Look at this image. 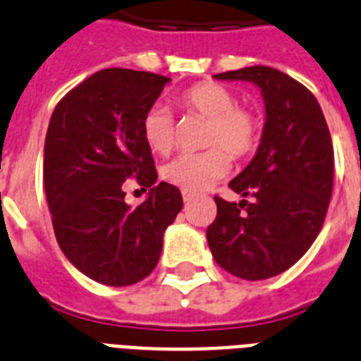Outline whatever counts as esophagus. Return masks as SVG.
Here are the masks:
<instances>
[{"mask_svg": "<svg viewBox=\"0 0 361 361\" xmlns=\"http://www.w3.org/2000/svg\"><path fill=\"white\" fill-rule=\"evenodd\" d=\"M181 196H183V202H185V204H189L190 200L195 198V192H190V190H183V192H181Z\"/></svg>", "mask_w": 361, "mask_h": 361, "instance_id": "34e87169", "label": "esophagus"}]
</instances>
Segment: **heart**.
<instances>
[{
	"label": "heart",
	"mask_w": 361,
	"mask_h": 361,
	"mask_svg": "<svg viewBox=\"0 0 361 361\" xmlns=\"http://www.w3.org/2000/svg\"><path fill=\"white\" fill-rule=\"evenodd\" d=\"M185 111L207 119L204 152H187L163 166V178L185 190H204L229 172V156L244 157L259 141V121L247 108L237 106V97L216 82H200L178 95ZM143 137L156 154H169L176 147L174 115L161 104L152 106L143 117Z\"/></svg>",
	"instance_id": "b5f03b06"
}]
</instances>
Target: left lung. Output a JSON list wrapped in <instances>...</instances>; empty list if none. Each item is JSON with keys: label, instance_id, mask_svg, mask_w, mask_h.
<instances>
[{"label": "left lung", "instance_id": "obj_1", "mask_svg": "<svg viewBox=\"0 0 361 361\" xmlns=\"http://www.w3.org/2000/svg\"><path fill=\"white\" fill-rule=\"evenodd\" d=\"M214 78L255 84L266 121L257 154L229 181L251 200L237 204L214 196L209 250L229 274L262 281L295 264L319 235L332 196V139L316 97L283 71L251 66Z\"/></svg>", "mask_w": 361, "mask_h": 361}]
</instances>
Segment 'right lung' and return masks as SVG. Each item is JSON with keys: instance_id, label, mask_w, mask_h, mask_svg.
<instances>
[{"instance_id": "obj_1", "label": "right lung", "mask_w": 361, "mask_h": 361, "mask_svg": "<svg viewBox=\"0 0 361 361\" xmlns=\"http://www.w3.org/2000/svg\"><path fill=\"white\" fill-rule=\"evenodd\" d=\"M169 77L110 68L73 87L51 115L44 187L54 237L78 271L108 286L152 274L165 229L183 207L178 187L156 183L143 117ZM149 190L143 204L123 202L124 180Z\"/></svg>"}]
</instances>
